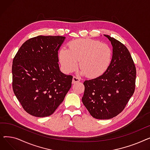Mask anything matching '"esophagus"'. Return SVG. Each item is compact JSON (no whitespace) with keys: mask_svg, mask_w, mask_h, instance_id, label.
<instances>
[{"mask_svg":"<svg viewBox=\"0 0 150 150\" xmlns=\"http://www.w3.org/2000/svg\"><path fill=\"white\" fill-rule=\"evenodd\" d=\"M78 81H80V78L78 76H74L72 79V83H76Z\"/></svg>","mask_w":150,"mask_h":150,"instance_id":"34e87169","label":"esophagus"}]
</instances>
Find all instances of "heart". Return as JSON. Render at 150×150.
I'll list each match as a JSON object with an SVG mask.
<instances>
[{
  "mask_svg": "<svg viewBox=\"0 0 150 150\" xmlns=\"http://www.w3.org/2000/svg\"><path fill=\"white\" fill-rule=\"evenodd\" d=\"M69 49L59 52V61L66 72L76 70L80 61L82 74L95 78L103 74L112 60V50L108 44L91 39H77L70 42Z\"/></svg>",
  "mask_w": 150,
  "mask_h": 150,
  "instance_id": "1",
  "label": "heart"
}]
</instances>
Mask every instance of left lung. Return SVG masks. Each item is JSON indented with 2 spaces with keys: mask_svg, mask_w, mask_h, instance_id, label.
<instances>
[{
  "mask_svg": "<svg viewBox=\"0 0 150 150\" xmlns=\"http://www.w3.org/2000/svg\"><path fill=\"white\" fill-rule=\"evenodd\" d=\"M111 41L112 57L105 72L93 79L86 80L83 103L97 119H110L119 114L135 90L136 69L125 45L104 35Z\"/></svg>",
  "mask_w": 150,
  "mask_h": 150,
  "instance_id": "left-lung-1",
  "label": "left lung"
}]
</instances>
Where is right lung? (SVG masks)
<instances>
[{
	"instance_id": "add662e5",
	"label": "right lung",
	"mask_w": 150,
	"mask_h": 150,
	"mask_svg": "<svg viewBox=\"0 0 150 150\" xmlns=\"http://www.w3.org/2000/svg\"><path fill=\"white\" fill-rule=\"evenodd\" d=\"M66 39L38 36L23 43L13 61V89L25 111L37 117L52 115L64 100L73 76L61 72L58 51Z\"/></svg>"
}]
</instances>
